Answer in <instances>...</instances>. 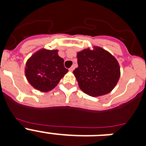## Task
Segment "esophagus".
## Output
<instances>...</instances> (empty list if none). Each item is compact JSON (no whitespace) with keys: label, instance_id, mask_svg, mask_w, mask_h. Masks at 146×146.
<instances>
[{"label":"esophagus","instance_id":"34e87169","mask_svg":"<svg viewBox=\"0 0 146 146\" xmlns=\"http://www.w3.org/2000/svg\"><path fill=\"white\" fill-rule=\"evenodd\" d=\"M74 66H72L71 68H69V70L70 71V72H73V71H74Z\"/></svg>","mask_w":146,"mask_h":146}]
</instances>
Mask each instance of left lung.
<instances>
[{"instance_id":"left-lung-1","label":"left lung","mask_w":146,"mask_h":146,"mask_svg":"<svg viewBox=\"0 0 146 146\" xmlns=\"http://www.w3.org/2000/svg\"><path fill=\"white\" fill-rule=\"evenodd\" d=\"M78 67L73 74L80 88L89 96H104L113 90L119 80L121 70L118 60L98 46L77 52Z\"/></svg>"}]
</instances>
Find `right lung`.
Here are the masks:
<instances>
[{"label": "right lung", "mask_w": 146, "mask_h": 146, "mask_svg": "<svg viewBox=\"0 0 146 146\" xmlns=\"http://www.w3.org/2000/svg\"><path fill=\"white\" fill-rule=\"evenodd\" d=\"M58 52V50L42 48L28 59L25 75L33 88L44 93L50 91L69 72L64 67V60Z\"/></svg>", "instance_id": "1"}]
</instances>
